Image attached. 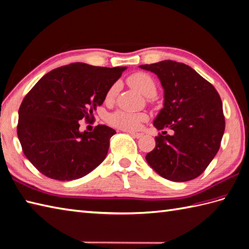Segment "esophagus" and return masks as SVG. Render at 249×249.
<instances>
[{
	"label": "esophagus",
	"mask_w": 249,
	"mask_h": 249,
	"mask_svg": "<svg viewBox=\"0 0 249 249\" xmlns=\"http://www.w3.org/2000/svg\"><path fill=\"white\" fill-rule=\"evenodd\" d=\"M129 134L131 135V136H133L134 138H141V137H142V133H135V132H129Z\"/></svg>",
	"instance_id": "esophagus-1"
}]
</instances>
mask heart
Masks as SVG:
<instances>
[{
    "label": "heart",
    "instance_id": "heart-1",
    "mask_svg": "<svg viewBox=\"0 0 249 249\" xmlns=\"http://www.w3.org/2000/svg\"><path fill=\"white\" fill-rule=\"evenodd\" d=\"M128 83L133 89H137L139 93L142 94L144 97H148V98H151V97H154L156 95V82L147 72L138 71L131 75L128 78ZM117 84H113L107 90V99H114L115 95L117 93ZM147 120L148 116L144 113H131L125 111L114 112L107 118L108 124L115 126V128L125 131H136Z\"/></svg>",
    "mask_w": 249,
    "mask_h": 249
}]
</instances>
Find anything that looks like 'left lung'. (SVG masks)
I'll return each mask as SVG.
<instances>
[{
    "mask_svg": "<svg viewBox=\"0 0 249 249\" xmlns=\"http://www.w3.org/2000/svg\"><path fill=\"white\" fill-rule=\"evenodd\" d=\"M139 68L157 75L165 94L163 107L154 119V126L174 132L173 135L155 137V148L145 155L147 162L169 180L197 178L219 151L225 130L219 93L184 63L163 60Z\"/></svg>",
    "mask_w": 249,
    "mask_h": 249,
    "instance_id": "obj_1",
    "label": "left lung"
}]
</instances>
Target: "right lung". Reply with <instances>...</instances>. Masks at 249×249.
Here are the masks:
<instances>
[{"label":"right lung","instance_id":"add662e5","mask_svg":"<svg viewBox=\"0 0 249 249\" xmlns=\"http://www.w3.org/2000/svg\"><path fill=\"white\" fill-rule=\"evenodd\" d=\"M125 69L71 63L47 72L29 90L17 131L24 154L42 174L77 179L104 161L116 131L98 124L93 132H80L79 121L90 120Z\"/></svg>","mask_w":249,"mask_h":249}]
</instances>
